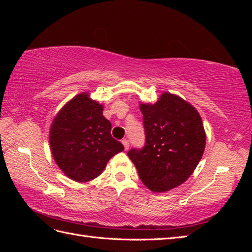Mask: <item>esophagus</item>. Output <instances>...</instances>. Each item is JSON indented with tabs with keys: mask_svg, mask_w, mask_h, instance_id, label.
<instances>
[{
	"mask_svg": "<svg viewBox=\"0 0 252 252\" xmlns=\"http://www.w3.org/2000/svg\"><path fill=\"white\" fill-rule=\"evenodd\" d=\"M122 143H123L125 149L127 150V149L129 148V141H128V140H126V139H124V140H122Z\"/></svg>",
	"mask_w": 252,
	"mask_h": 252,
	"instance_id": "34e87169",
	"label": "esophagus"
}]
</instances>
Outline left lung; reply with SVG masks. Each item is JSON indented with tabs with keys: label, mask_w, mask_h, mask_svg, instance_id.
<instances>
[{
	"label": "left lung",
	"mask_w": 252,
	"mask_h": 252,
	"mask_svg": "<svg viewBox=\"0 0 252 252\" xmlns=\"http://www.w3.org/2000/svg\"><path fill=\"white\" fill-rule=\"evenodd\" d=\"M145 146L127 156L138 169L144 185L164 192L183 184L204 154L206 134L199 112L182 97L165 93L158 101L140 104Z\"/></svg>",
	"instance_id": "left-lung-1"
}]
</instances>
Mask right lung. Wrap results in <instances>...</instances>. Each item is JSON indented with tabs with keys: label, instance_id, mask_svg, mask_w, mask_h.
I'll return each mask as SVG.
<instances>
[{
	"label": "right lung",
	"instance_id": "1",
	"mask_svg": "<svg viewBox=\"0 0 252 252\" xmlns=\"http://www.w3.org/2000/svg\"><path fill=\"white\" fill-rule=\"evenodd\" d=\"M103 105L87 93L68 102L53 119L49 143L57 165L68 178L84 183L100 175L109 159L124 150L114 140Z\"/></svg>",
	"mask_w": 252,
	"mask_h": 252
}]
</instances>
